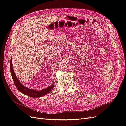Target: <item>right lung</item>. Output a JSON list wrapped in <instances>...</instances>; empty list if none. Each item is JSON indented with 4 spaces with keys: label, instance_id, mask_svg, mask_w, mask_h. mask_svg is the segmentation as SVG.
Listing matches in <instances>:
<instances>
[{
    "label": "right lung",
    "instance_id": "add662e5",
    "mask_svg": "<svg viewBox=\"0 0 126 126\" xmlns=\"http://www.w3.org/2000/svg\"><path fill=\"white\" fill-rule=\"evenodd\" d=\"M10 69L11 76H12V78L15 83V86L17 88V89L19 90L21 93H23L27 95L28 96H30L33 98H39L42 96H44L46 94H48V93L52 89L53 87L54 86V85L48 87L47 88H45L43 90H41V91H37L36 90L30 89L27 88L26 87L24 86L18 80L16 75L15 74V72L13 69V67L12 64V60H10Z\"/></svg>",
    "mask_w": 126,
    "mask_h": 126
}]
</instances>
